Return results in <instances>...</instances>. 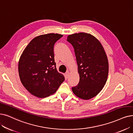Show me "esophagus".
I'll list each match as a JSON object with an SVG mask.
<instances>
[{
  "mask_svg": "<svg viewBox=\"0 0 133 133\" xmlns=\"http://www.w3.org/2000/svg\"><path fill=\"white\" fill-rule=\"evenodd\" d=\"M69 74H70L69 71H67L65 72V76H66V77H68L69 76Z\"/></svg>",
  "mask_w": 133,
  "mask_h": 133,
  "instance_id": "obj_1",
  "label": "esophagus"
}]
</instances>
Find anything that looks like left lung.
<instances>
[{
    "mask_svg": "<svg viewBox=\"0 0 133 133\" xmlns=\"http://www.w3.org/2000/svg\"><path fill=\"white\" fill-rule=\"evenodd\" d=\"M67 41L74 49L78 66L79 81L72 91L75 95L88 100L102 90L109 73L108 59L100 41L86 33L68 35Z\"/></svg>",
    "mask_w": 133,
    "mask_h": 133,
    "instance_id": "1",
    "label": "left lung"
}]
</instances>
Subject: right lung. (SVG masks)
<instances>
[{
    "instance_id": "right-lung-1",
    "label": "right lung",
    "mask_w": 133,
    "mask_h": 133,
    "mask_svg": "<svg viewBox=\"0 0 133 133\" xmlns=\"http://www.w3.org/2000/svg\"><path fill=\"white\" fill-rule=\"evenodd\" d=\"M63 35L50 33L35 37L24 50L18 62L19 76L32 95L45 98L54 94L65 78L58 72L54 52L56 42Z\"/></svg>"
}]
</instances>
